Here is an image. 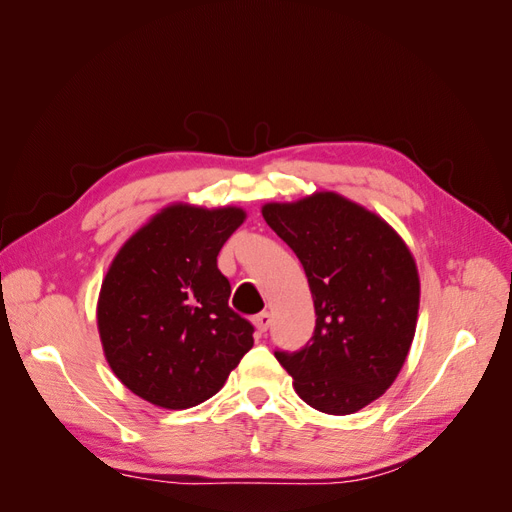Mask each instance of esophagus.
I'll list each match as a JSON object with an SVG mask.
<instances>
[{"label": "esophagus", "instance_id": "esophagus-1", "mask_svg": "<svg viewBox=\"0 0 512 512\" xmlns=\"http://www.w3.org/2000/svg\"><path fill=\"white\" fill-rule=\"evenodd\" d=\"M254 324H256V331L258 333H265L271 324V314L269 312H260L254 316Z\"/></svg>", "mask_w": 512, "mask_h": 512}]
</instances>
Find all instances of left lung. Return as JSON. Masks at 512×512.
<instances>
[{
	"mask_svg": "<svg viewBox=\"0 0 512 512\" xmlns=\"http://www.w3.org/2000/svg\"><path fill=\"white\" fill-rule=\"evenodd\" d=\"M297 254L312 290L309 342L275 350L294 391L327 414H352L378 399L404 365L418 314V273L397 232L333 192L262 207Z\"/></svg>",
	"mask_w": 512,
	"mask_h": 512,
	"instance_id": "obj_1",
	"label": "left lung"
}]
</instances>
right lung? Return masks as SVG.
I'll list each match as a JSON object with an SVG mask.
<instances>
[{"label": "right lung", "mask_w": 512, "mask_h": 512, "mask_svg": "<svg viewBox=\"0 0 512 512\" xmlns=\"http://www.w3.org/2000/svg\"><path fill=\"white\" fill-rule=\"evenodd\" d=\"M243 220L237 207H166L108 269L98 301L106 361L149 404H203L254 346L252 322L230 309V282L218 269Z\"/></svg>", "instance_id": "right-lung-1"}]
</instances>
